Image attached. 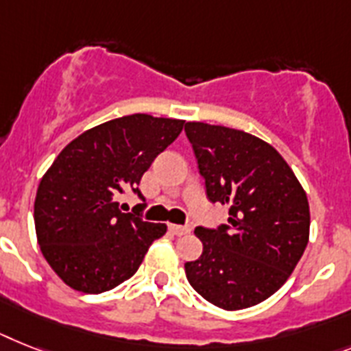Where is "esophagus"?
Wrapping results in <instances>:
<instances>
[{
    "label": "esophagus",
    "mask_w": 351,
    "mask_h": 351,
    "mask_svg": "<svg viewBox=\"0 0 351 351\" xmlns=\"http://www.w3.org/2000/svg\"><path fill=\"white\" fill-rule=\"evenodd\" d=\"M169 230L172 231L173 234H178V237H182V234L190 233V228L188 226H178V224H169Z\"/></svg>",
    "instance_id": "esophagus-1"
}]
</instances>
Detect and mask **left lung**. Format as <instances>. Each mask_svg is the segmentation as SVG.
I'll use <instances>...</instances> for the list:
<instances>
[{"instance_id":"1","label":"left lung","mask_w":351,"mask_h":351,"mask_svg":"<svg viewBox=\"0 0 351 351\" xmlns=\"http://www.w3.org/2000/svg\"><path fill=\"white\" fill-rule=\"evenodd\" d=\"M211 202L230 206L228 224L195 228L202 254L184 263L190 285L224 311L258 305L289 280L308 244L306 193L285 159L244 130L184 125Z\"/></svg>"}]
</instances>
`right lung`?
Instances as JSON below:
<instances>
[{"mask_svg": "<svg viewBox=\"0 0 351 351\" xmlns=\"http://www.w3.org/2000/svg\"><path fill=\"white\" fill-rule=\"evenodd\" d=\"M182 125L129 114L86 130L57 156L37 188L34 219L40 251L66 285L86 294L111 291L167 233L165 224L121 213L117 199L127 188L143 199L141 176Z\"/></svg>", "mask_w": 351, "mask_h": 351, "instance_id": "1", "label": "right lung"}]
</instances>
